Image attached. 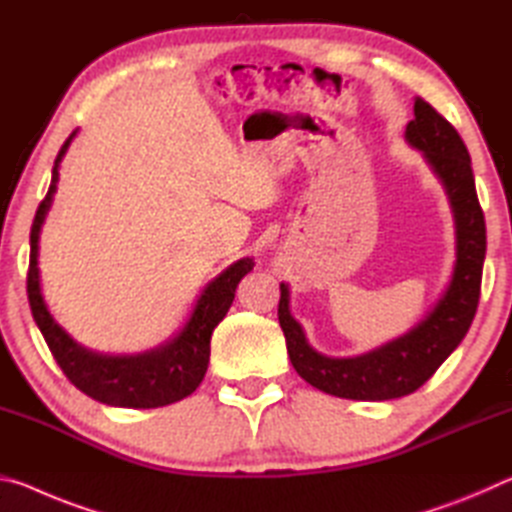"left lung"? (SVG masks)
Listing matches in <instances>:
<instances>
[{
	"label": "left lung",
	"instance_id": "8db88e82",
	"mask_svg": "<svg viewBox=\"0 0 512 512\" xmlns=\"http://www.w3.org/2000/svg\"><path fill=\"white\" fill-rule=\"evenodd\" d=\"M413 115L404 137L424 153L443 183L456 225L454 273L436 307L400 339L361 357L332 359L311 348L300 323L291 316L289 287L280 284L277 318L293 368L318 391L345 400L384 402L418 391L465 339L479 307L485 219L476 198L470 153L456 128L427 101L415 99Z\"/></svg>",
	"mask_w": 512,
	"mask_h": 512
}]
</instances>
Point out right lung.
Listing matches in <instances>:
<instances>
[{
    "label": "right lung",
    "mask_w": 512,
    "mask_h": 512,
    "mask_svg": "<svg viewBox=\"0 0 512 512\" xmlns=\"http://www.w3.org/2000/svg\"><path fill=\"white\" fill-rule=\"evenodd\" d=\"M74 135L76 131L60 146L54 171H51L49 192L38 205L36 219L31 225L27 293L33 320L40 327L65 377L92 400L110 406H124V409H158V406L180 402L183 397L192 395L203 381L207 363H210V339L214 327L228 314L232 300H235L237 284L241 282V277L253 271L255 262L250 257H244L225 268L219 277H214L203 289L201 298L196 300V307L185 327L160 348L131 354V357H110V354H99L83 348L49 314L40 291L38 268L40 230L51 201H54L60 160H63Z\"/></svg>",
    "instance_id": "add662e5"
}]
</instances>
